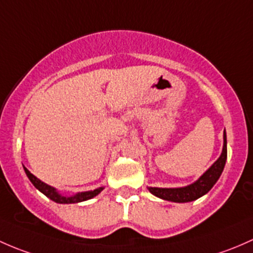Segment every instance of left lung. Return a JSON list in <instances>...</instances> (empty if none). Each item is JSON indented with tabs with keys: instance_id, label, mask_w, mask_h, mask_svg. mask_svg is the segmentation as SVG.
<instances>
[{
	"instance_id": "left-lung-1",
	"label": "left lung",
	"mask_w": 253,
	"mask_h": 253,
	"mask_svg": "<svg viewBox=\"0 0 253 253\" xmlns=\"http://www.w3.org/2000/svg\"><path fill=\"white\" fill-rule=\"evenodd\" d=\"M224 144H223V151L222 155L219 156L217 161L213 163L207 170L197 179L195 183L191 185H187L184 187H148L150 192L155 196L160 197L162 200H167V201L171 202H179V204H183V202H191L195 200L200 199L201 196L207 194L211 189L213 187V185L217 183V180L219 179L220 174H222L224 166L226 162V134L225 130H224Z\"/></svg>"
}]
</instances>
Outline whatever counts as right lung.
I'll list each match as a JSON object with an SVG mask.
<instances>
[{
  "instance_id": "obj_1",
  "label": "right lung",
  "mask_w": 253,
  "mask_h": 253,
  "mask_svg": "<svg viewBox=\"0 0 253 253\" xmlns=\"http://www.w3.org/2000/svg\"><path fill=\"white\" fill-rule=\"evenodd\" d=\"M24 170L34 186H35L39 191L42 192L45 196H47L48 199H51L52 201L57 202V204H78V202L86 201V200H90L92 199V197H95L96 195H98L103 190V187H98V189L92 190V191L78 192V194H75L74 196H63V195L59 194L54 187L49 186V185L45 184L43 181H41L40 179L36 178L35 175H33V174H31L25 167H24Z\"/></svg>"
}]
</instances>
